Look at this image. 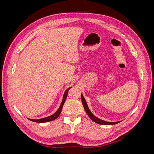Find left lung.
Here are the masks:
<instances>
[{
    "mask_svg": "<svg viewBox=\"0 0 154 154\" xmlns=\"http://www.w3.org/2000/svg\"><path fill=\"white\" fill-rule=\"evenodd\" d=\"M81 98H82V101L83 107H84V109L87 112L88 116L92 121H94L95 123H98L100 125H115V124H117V123H119V122H105V121L101 120L99 118H97V117H96L95 116L93 115L92 113L90 111L89 109H88V105L87 104V102H86V101L84 98V97H83L82 94V96H81Z\"/></svg>",
    "mask_w": 154,
    "mask_h": 154,
    "instance_id": "1",
    "label": "left lung"
}]
</instances>
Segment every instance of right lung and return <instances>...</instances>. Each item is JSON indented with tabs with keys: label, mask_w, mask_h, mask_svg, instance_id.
<instances>
[{
	"label": "right lung",
	"mask_w": 154,
	"mask_h": 154,
	"mask_svg": "<svg viewBox=\"0 0 154 154\" xmlns=\"http://www.w3.org/2000/svg\"><path fill=\"white\" fill-rule=\"evenodd\" d=\"M71 87H70L69 88L65 91L64 92V94L63 96V100L61 104H60V106L59 107V109L57 110V111L54 114H53V115H51L50 116H48V117H46L44 118H42V119H29L31 122H36V123H45V122H51V121H53L57 119L58 116H60V113H61V111L62 110L63 108V104L65 103V101H66V100L67 98V94H68V91L71 88Z\"/></svg>",
	"instance_id": "add662e5"
}]
</instances>
